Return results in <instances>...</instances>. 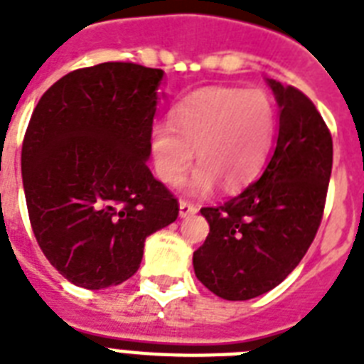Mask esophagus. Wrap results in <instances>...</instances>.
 Returning a JSON list of instances; mask_svg holds the SVG:
<instances>
[{"mask_svg":"<svg viewBox=\"0 0 364 364\" xmlns=\"http://www.w3.org/2000/svg\"><path fill=\"white\" fill-rule=\"evenodd\" d=\"M196 205L187 202V200H179V217H191L196 213Z\"/></svg>","mask_w":364,"mask_h":364,"instance_id":"34e87169","label":"esophagus"}]
</instances>
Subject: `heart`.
I'll use <instances>...</instances> for the list:
<instances>
[{
	"label": "heart",
	"mask_w": 364,
	"mask_h": 364,
	"mask_svg": "<svg viewBox=\"0 0 364 364\" xmlns=\"http://www.w3.org/2000/svg\"><path fill=\"white\" fill-rule=\"evenodd\" d=\"M176 124L160 121L151 128L149 149L154 171L166 185L181 183L193 166L200 168L191 188L205 193L221 185L238 191L253 181L270 153L276 113L268 94L232 87L202 88L173 111Z\"/></svg>",
	"instance_id": "1"
}]
</instances>
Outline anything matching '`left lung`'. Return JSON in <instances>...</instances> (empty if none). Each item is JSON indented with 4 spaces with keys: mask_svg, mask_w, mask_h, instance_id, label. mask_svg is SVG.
I'll return each instance as SVG.
<instances>
[{
    "mask_svg": "<svg viewBox=\"0 0 364 364\" xmlns=\"http://www.w3.org/2000/svg\"><path fill=\"white\" fill-rule=\"evenodd\" d=\"M279 107L276 149L259 181L217 208L193 255L194 274L225 300L268 293L299 266L321 225L333 137L308 96L268 79Z\"/></svg>",
    "mask_w": 364,
    "mask_h": 364,
    "instance_id": "1",
    "label": "left lung"
}]
</instances>
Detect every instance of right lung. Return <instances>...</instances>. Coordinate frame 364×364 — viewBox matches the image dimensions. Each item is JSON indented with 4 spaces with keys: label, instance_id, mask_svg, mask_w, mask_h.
<instances>
[{
    "label": "right lung",
    "instance_id": "1",
    "mask_svg": "<svg viewBox=\"0 0 364 364\" xmlns=\"http://www.w3.org/2000/svg\"><path fill=\"white\" fill-rule=\"evenodd\" d=\"M162 79L105 62L64 75L33 109L22 143L28 215L48 262L77 287L126 282L147 236L179 215L147 166Z\"/></svg>",
    "mask_w": 364,
    "mask_h": 364
}]
</instances>
